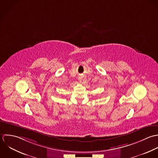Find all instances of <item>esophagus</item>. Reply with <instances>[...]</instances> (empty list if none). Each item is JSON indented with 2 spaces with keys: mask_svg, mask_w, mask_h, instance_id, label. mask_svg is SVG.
<instances>
[{
  "mask_svg": "<svg viewBox=\"0 0 158 158\" xmlns=\"http://www.w3.org/2000/svg\"><path fill=\"white\" fill-rule=\"evenodd\" d=\"M78 79H79V81L80 82H81V81H82V77H79V78H78Z\"/></svg>",
  "mask_w": 158,
  "mask_h": 158,
  "instance_id": "34e87169",
  "label": "esophagus"
}]
</instances>
